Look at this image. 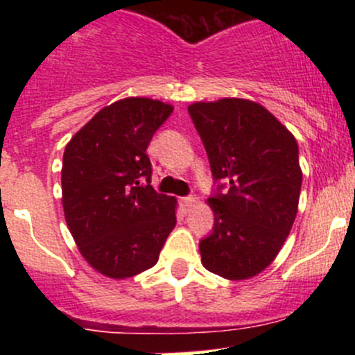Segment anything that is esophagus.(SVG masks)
<instances>
[{
    "label": "esophagus",
    "mask_w": 355,
    "mask_h": 355,
    "mask_svg": "<svg viewBox=\"0 0 355 355\" xmlns=\"http://www.w3.org/2000/svg\"><path fill=\"white\" fill-rule=\"evenodd\" d=\"M180 202H182V206H184L185 211H191L192 207L196 206V202H198V200H196V198H192V196H187V198H182Z\"/></svg>",
    "instance_id": "esophagus-1"
}]
</instances>
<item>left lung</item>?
I'll use <instances>...</instances> for the list:
<instances>
[{
	"instance_id": "8db88e82",
	"label": "left lung",
	"mask_w": 355,
	"mask_h": 355,
	"mask_svg": "<svg viewBox=\"0 0 355 355\" xmlns=\"http://www.w3.org/2000/svg\"><path fill=\"white\" fill-rule=\"evenodd\" d=\"M214 180L228 192L207 199L213 234L199 242L200 261L227 280L266 270L292 230L302 170L292 132L259 103L241 98L189 106Z\"/></svg>"
}]
</instances>
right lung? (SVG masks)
Segmentation results:
<instances>
[{
    "label": "right lung",
    "instance_id": "add662e5",
    "mask_svg": "<svg viewBox=\"0 0 355 355\" xmlns=\"http://www.w3.org/2000/svg\"><path fill=\"white\" fill-rule=\"evenodd\" d=\"M173 106L125 98L99 110L67 144L62 202L78 250L98 273L125 280L157 263L177 199L149 185L146 149Z\"/></svg>",
    "mask_w": 355,
    "mask_h": 355
}]
</instances>
